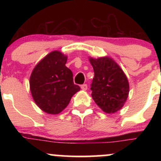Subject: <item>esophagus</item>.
Listing matches in <instances>:
<instances>
[{
  "label": "esophagus",
  "instance_id": "1",
  "mask_svg": "<svg viewBox=\"0 0 161 161\" xmlns=\"http://www.w3.org/2000/svg\"><path fill=\"white\" fill-rule=\"evenodd\" d=\"M81 88H82V90H83V91H86L87 88H88V86L86 84H83L81 86Z\"/></svg>",
  "mask_w": 161,
  "mask_h": 161
}]
</instances>
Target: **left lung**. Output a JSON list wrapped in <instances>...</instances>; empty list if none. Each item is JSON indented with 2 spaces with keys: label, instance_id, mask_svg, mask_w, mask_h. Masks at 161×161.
<instances>
[{
  "label": "left lung",
  "instance_id": "8db88e82",
  "mask_svg": "<svg viewBox=\"0 0 161 161\" xmlns=\"http://www.w3.org/2000/svg\"><path fill=\"white\" fill-rule=\"evenodd\" d=\"M89 61L95 76L91 85L92 97L103 111L114 114L123 108L129 92L126 75L116 63L109 57Z\"/></svg>",
  "mask_w": 161,
  "mask_h": 161
}]
</instances>
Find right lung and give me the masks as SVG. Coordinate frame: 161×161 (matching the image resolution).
I'll return each instance as SVG.
<instances>
[{"label":"right lung","instance_id":"right-lung-1","mask_svg":"<svg viewBox=\"0 0 161 161\" xmlns=\"http://www.w3.org/2000/svg\"><path fill=\"white\" fill-rule=\"evenodd\" d=\"M67 57L60 51L49 53L32 70L29 79L32 96L41 110L58 114L80 90L73 83V73L66 66Z\"/></svg>","mask_w":161,"mask_h":161}]
</instances>
